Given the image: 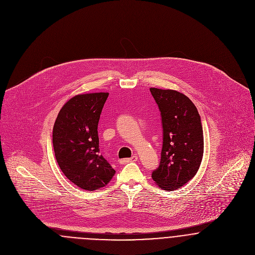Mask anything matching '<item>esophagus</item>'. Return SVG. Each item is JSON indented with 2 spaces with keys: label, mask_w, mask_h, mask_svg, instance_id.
<instances>
[{
  "label": "esophagus",
  "mask_w": 255,
  "mask_h": 255,
  "mask_svg": "<svg viewBox=\"0 0 255 255\" xmlns=\"http://www.w3.org/2000/svg\"><path fill=\"white\" fill-rule=\"evenodd\" d=\"M137 159H138V157H137L136 155H134V156H132L131 158H127V159H122V160H120V163L124 165V164L129 163V162H135V161H137Z\"/></svg>",
  "instance_id": "esophagus-1"
}]
</instances>
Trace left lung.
I'll return each mask as SVG.
<instances>
[{"mask_svg": "<svg viewBox=\"0 0 255 255\" xmlns=\"http://www.w3.org/2000/svg\"><path fill=\"white\" fill-rule=\"evenodd\" d=\"M162 117L163 147L152 179L164 190H176L197 173L204 150L200 116L192 101L176 90L150 88Z\"/></svg>", "mask_w": 255, "mask_h": 255, "instance_id": "obj_1", "label": "left lung"}]
</instances>
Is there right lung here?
Instances as JSON below:
<instances>
[{
  "label": "right lung",
  "instance_id": "obj_1",
  "mask_svg": "<svg viewBox=\"0 0 255 255\" xmlns=\"http://www.w3.org/2000/svg\"><path fill=\"white\" fill-rule=\"evenodd\" d=\"M107 92L78 94L59 112L53 128L58 165L78 187L94 191L109 183L116 171L99 154L98 123Z\"/></svg>",
  "mask_w": 255,
  "mask_h": 255
}]
</instances>
